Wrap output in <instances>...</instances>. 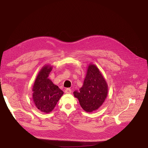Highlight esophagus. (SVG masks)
I'll use <instances>...</instances> for the list:
<instances>
[{"label":"esophagus","mask_w":148,"mask_h":148,"mask_svg":"<svg viewBox=\"0 0 148 148\" xmlns=\"http://www.w3.org/2000/svg\"><path fill=\"white\" fill-rule=\"evenodd\" d=\"M71 90L69 88H67V89H66L65 90V94H71Z\"/></svg>","instance_id":"1"}]
</instances>
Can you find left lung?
Masks as SVG:
<instances>
[{"instance_id":"obj_1","label":"left lung","mask_w":148,"mask_h":148,"mask_svg":"<svg viewBox=\"0 0 148 148\" xmlns=\"http://www.w3.org/2000/svg\"><path fill=\"white\" fill-rule=\"evenodd\" d=\"M73 94L82 108L88 113L97 110L103 105L107 97L108 84L95 65H88L82 87Z\"/></svg>"}]
</instances>
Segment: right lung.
Wrapping results in <instances>:
<instances>
[{
  "label": "right lung",
  "instance_id": "right-lung-1",
  "mask_svg": "<svg viewBox=\"0 0 148 148\" xmlns=\"http://www.w3.org/2000/svg\"><path fill=\"white\" fill-rule=\"evenodd\" d=\"M52 68L51 65H44L39 71L32 88V98L36 107L45 113L54 109L64 94V92L49 79Z\"/></svg>",
  "mask_w": 148,
  "mask_h": 148
}]
</instances>
